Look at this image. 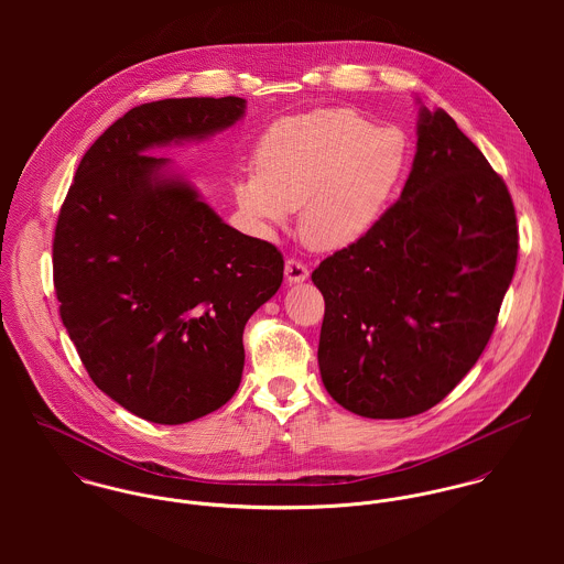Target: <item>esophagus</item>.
I'll use <instances>...</instances> for the list:
<instances>
[{"mask_svg": "<svg viewBox=\"0 0 564 564\" xmlns=\"http://www.w3.org/2000/svg\"><path fill=\"white\" fill-rule=\"evenodd\" d=\"M284 273H286V280H289L291 284H300V282L308 280L311 269H308L302 260L289 258V260H286V267H284Z\"/></svg>", "mask_w": 564, "mask_h": 564, "instance_id": "obj_1", "label": "esophagus"}]
</instances>
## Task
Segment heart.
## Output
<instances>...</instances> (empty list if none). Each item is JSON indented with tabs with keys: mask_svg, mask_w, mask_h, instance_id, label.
<instances>
[{
	"mask_svg": "<svg viewBox=\"0 0 564 564\" xmlns=\"http://www.w3.org/2000/svg\"><path fill=\"white\" fill-rule=\"evenodd\" d=\"M408 161L398 128H378L354 108H323L273 123L237 199L262 228L278 230L302 206V235L317 247L362 239L387 210Z\"/></svg>",
	"mask_w": 564,
	"mask_h": 564,
	"instance_id": "heart-1",
	"label": "heart"
}]
</instances>
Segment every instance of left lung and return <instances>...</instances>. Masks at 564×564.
<instances>
[{
    "label": "left lung",
    "instance_id": "1",
    "mask_svg": "<svg viewBox=\"0 0 564 564\" xmlns=\"http://www.w3.org/2000/svg\"><path fill=\"white\" fill-rule=\"evenodd\" d=\"M517 251L503 180L443 108H421L400 199L313 271L332 400L360 416L405 419L449 395L495 329Z\"/></svg>",
    "mask_w": 564,
    "mask_h": 564
}]
</instances>
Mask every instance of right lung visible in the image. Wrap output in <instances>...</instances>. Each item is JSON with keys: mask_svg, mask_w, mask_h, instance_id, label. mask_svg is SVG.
Wrapping results in <instances>:
<instances>
[{"mask_svg": "<svg viewBox=\"0 0 564 564\" xmlns=\"http://www.w3.org/2000/svg\"><path fill=\"white\" fill-rule=\"evenodd\" d=\"M241 97L137 106L82 156L54 232L61 319L99 391L162 425L199 419L241 384L247 319L275 295L284 258L241 235L152 148L206 139Z\"/></svg>", "mask_w": 564, "mask_h": 564, "instance_id": "add662e5", "label": "right lung"}]
</instances>
